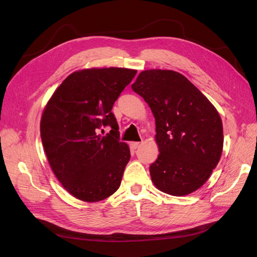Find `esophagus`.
<instances>
[{
	"mask_svg": "<svg viewBox=\"0 0 257 257\" xmlns=\"http://www.w3.org/2000/svg\"><path fill=\"white\" fill-rule=\"evenodd\" d=\"M139 145H141V144H139V143H135V142H133V143H131V144H130L131 148H132V149H133V150L137 149V148L139 147Z\"/></svg>",
	"mask_w": 257,
	"mask_h": 257,
	"instance_id": "1",
	"label": "esophagus"
}]
</instances>
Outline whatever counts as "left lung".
<instances>
[{
	"instance_id": "left-lung-1",
	"label": "left lung",
	"mask_w": 257,
	"mask_h": 257,
	"mask_svg": "<svg viewBox=\"0 0 257 257\" xmlns=\"http://www.w3.org/2000/svg\"><path fill=\"white\" fill-rule=\"evenodd\" d=\"M132 89L151 108L160 154L150 166L155 188L173 196L189 195L205 184L223 150L221 116L182 74L148 69Z\"/></svg>"
}]
</instances>
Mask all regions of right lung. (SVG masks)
Instances as JSON below:
<instances>
[{
  "label": "right lung",
  "mask_w": 257,
  "mask_h": 257,
  "mask_svg": "<svg viewBox=\"0 0 257 257\" xmlns=\"http://www.w3.org/2000/svg\"><path fill=\"white\" fill-rule=\"evenodd\" d=\"M136 69L84 68L72 73L48 100L41 137L49 165L63 188L87 203L106 199L119 189L130 148L119 141L112 106ZM112 131L102 138L100 127Z\"/></svg>",
  "instance_id": "obj_1"
}]
</instances>
